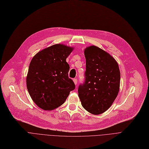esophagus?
I'll list each match as a JSON object with an SVG mask.
<instances>
[{"label": "esophagus", "instance_id": "esophagus-1", "mask_svg": "<svg viewBox=\"0 0 149 149\" xmlns=\"http://www.w3.org/2000/svg\"><path fill=\"white\" fill-rule=\"evenodd\" d=\"M73 81H74V84H75V85L77 84V79H74L73 80Z\"/></svg>", "mask_w": 149, "mask_h": 149}]
</instances>
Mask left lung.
Instances as JSON below:
<instances>
[{
  "label": "left lung",
  "mask_w": 149,
  "mask_h": 149,
  "mask_svg": "<svg viewBox=\"0 0 149 149\" xmlns=\"http://www.w3.org/2000/svg\"><path fill=\"white\" fill-rule=\"evenodd\" d=\"M85 82L78 89L85 110L93 115L106 112L118 94L120 71L118 63L108 52L92 45L84 51Z\"/></svg>",
  "instance_id": "1"
}]
</instances>
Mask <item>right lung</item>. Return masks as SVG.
<instances>
[{"mask_svg":"<svg viewBox=\"0 0 149 149\" xmlns=\"http://www.w3.org/2000/svg\"><path fill=\"white\" fill-rule=\"evenodd\" d=\"M73 47L56 44L37 52L31 60L26 87L35 104L45 111H52L65 103L75 86L68 77L66 58Z\"/></svg>","mask_w":149,"mask_h":149,"instance_id":"obj_1","label":"right lung"}]
</instances>
